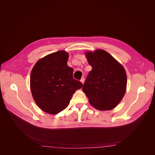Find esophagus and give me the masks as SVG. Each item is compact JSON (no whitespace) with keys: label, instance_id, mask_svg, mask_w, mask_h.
Instances as JSON below:
<instances>
[{"label":"esophagus","instance_id":"34e87169","mask_svg":"<svg viewBox=\"0 0 155 155\" xmlns=\"http://www.w3.org/2000/svg\"><path fill=\"white\" fill-rule=\"evenodd\" d=\"M80 81H81V82L83 84V83H84V81H85V78H82L81 79V80H80Z\"/></svg>","mask_w":155,"mask_h":155}]
</instances>
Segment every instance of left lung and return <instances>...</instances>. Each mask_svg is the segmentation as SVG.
<instances>
[{"label": "left lung", "instance_id": "obj_1", "mask_svg": "<svg viewBox=\"0 0 155 155\" xmlns=\"http://www.w3.org/2000/svg\"><path fill=\"white\" fill-rule=\"evenodd\" d=\"M86 56L92 69L82 88L90 104L96 109H114L126 91L127 75L123 66L103 50L87 51Z\"/></svg>", "mask_w": 155, "mask_h": 155}]
</instances>
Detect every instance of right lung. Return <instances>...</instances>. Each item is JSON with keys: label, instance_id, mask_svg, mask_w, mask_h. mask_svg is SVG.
<instances>
[{"label": "right lung", "instance_id": "1", "mask_svg": "<svg viewBox=\"0 0 155 155\" xmlns=\"http://www.w3.org/2000/svg\"><path fill=\"white\" fill-rule=\"evenodd\" d=\"M68 54L60 50L39 59L30 75L33 97L41 110L55 114L66 109L83 84L73 78V68L67 65Z\"/></svg>", "mask_w": 155, "mask_h": 155}]
</instances>
